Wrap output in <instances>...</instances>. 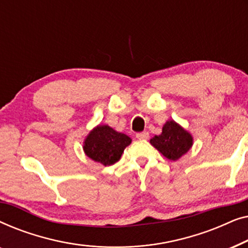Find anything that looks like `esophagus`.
Returning a JSON list of instances; mask_svg holds the SVG:
<instances>
[{
  "instance_id": "1",
  "label": "esophagus",
  "mask_w": 248,
  "mask_h": 248,
  "mask_svg": "<svg viewBox=\"0 0 248 248\" xmlns=\"http://www.w3.org/2000/svg\"><path fill=\"white\" fill-rule=\"evenodd\" d=\"M137 139H139V140H148L149 139V133L148 132H140V133H137Z\"/></svg>"
}]
</instances>
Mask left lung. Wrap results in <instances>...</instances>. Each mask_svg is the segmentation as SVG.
<instances>
[{
  "label": "left lung",
  "mask_w": 248,
  "mask_h": 248,
  "mask_svg": "<svg viewBox=\"0 0 248 248\" xmlns=\"http://www.w3.org/2000/svg\"><path fill=\"white\" fill-rule=\"evenodd\" d=\"M150 143L169 160H178L193 145V137L175 121H167L160 135H155Z\"/></svg>",
  "instance_id": "left-lung-1"
}]
</instances>
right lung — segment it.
<instances>
[{
	"label": "right lung",
	"instance_id": "add662e5",
	"mask_svg": "<svg viewBox=\"0 0 248 248\" xmlns=\"http://www.w3.org/2000/svg\"><path fill=\"white\" fill-rule=\"evenodd\" d=\"M131 142V138L126 134L120 133L108 125H98L84 140L83 150L93 161L110 166L120 160L124 149Z\"/></svg>",
	"mask_w": 248,
	"mask_h": 248
}]
</instances>
